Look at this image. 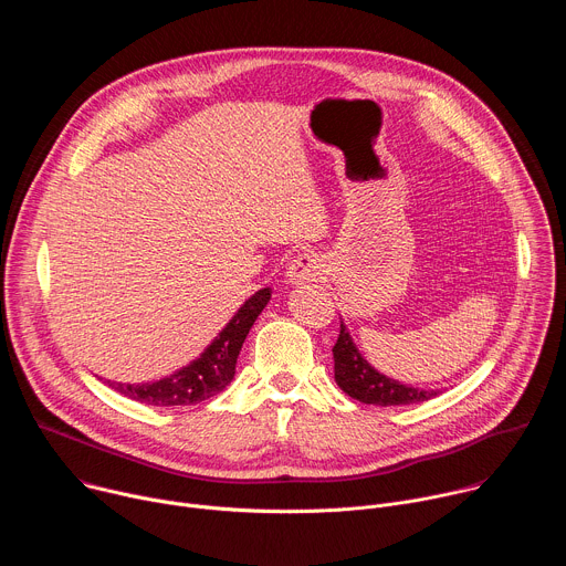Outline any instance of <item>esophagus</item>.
<instances>
[{"label": "esophagus", "mask_w": 566, "mask_h": 566, "mask_svg": "<svg viewBox=\"0 0 566 566\" xmlns=\"http://www.w3.org/2000/svg\"><path fill=\"white\" fill-rule=\"evenodd\" d=\"M327 273V264L317 253H300L291 260L286 269V280L291 284H304V282H317Z\"/></svg>", "instance_id": "obj_1"}]
</instances>
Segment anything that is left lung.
I'll use <instances>...</instances> for the list:
<instances>
[{"mask_svg":"<svg viewBox=\"0 0 566 566\" xmlns=\"http://www.w3.org/2000/svg\"><path fill=\"white\" fill-rule=\"evenodd\" d=\"M334 376L345 394L367 402V406H410V402H423L439 394V389L400 385L398 380L376 371L354 345L345 322H340V336L334 345Z\"/></svg>","mask_w":566,"mask_h":566,"instance_id":"1","label":"left lung"}]
</instances>
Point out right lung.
<instances>
[{"instance_id":"add662e5","label":"right lung","mask_w":566,"mask_h":566,"mask_svg":"<svg viewBox=\"0 0 566 566\" xmlns=\"http://www.w3.org/2000/svg\"><path fill=\"white\" fill-rule=\"evenodd\" d=\"M271 300V289H260L251 295L239 311L232 315L219 336L203 349V354L179 371L154 380V382H109L112 389L127 398L147 402V406L172 408V406H195L214 394H219L234 376L237 356L244 345L258 315Z\"/></svg>"}]
</instances>
